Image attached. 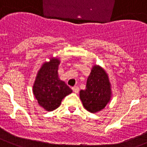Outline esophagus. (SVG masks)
<instances>
[{"instance_id": "34e87169", "label": "esophagus", "mask_w": 147, "mask_h": 147, "mask_svg": "<svg viewBox=\"0 0 147 147\" xmlns=\"http://www.w3.org/2000/svg\"><path fill=\"white\" fill-rule=\"evenodd\" d=\"M72 90H73L74 92L78 93V91H79V87H78V86H75V87H72Z\"/></svg>"}]
</instances>
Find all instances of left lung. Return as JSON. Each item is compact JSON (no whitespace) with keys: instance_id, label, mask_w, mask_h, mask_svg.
I'll return each mask as SVG.
<instances>
[{"instance_id":"left-lung-1","label":"left lung","mask_w":147,"mask_h":147,"mask_svg":"<svg viewBox=\"0 0 147 147\" xmlns=\"http://www.w3.org/2000/svg\"><path fill=\"white\" fill-rule=\"evenodd\" d=\"M111 91L108 76L102 68L94 66L87 81L85 90L80 91V98L88 111L96 113L105 108Z\"/></svg>"}]
</instances>
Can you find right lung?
I'll return each instance as SVG.
<instances>
[{"label": "right lung", "instance_id": "add662e5", "mask_svg": "<svg viewBox=\"0 0 147 147\" xmlns=\"http://www.w3.org/2000/svg\"><path fill=\"white\" fill-rule=\"evenodd\" d=\"M60 60L53 58L43 64L38 71L33 92L39 105L48 111H52L61 104L64 97L72 90L64 81L59 79Z\"/></svg>", "mask_w": 147, "mask_h": 147}]
</instances>
